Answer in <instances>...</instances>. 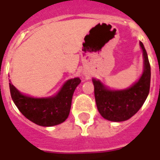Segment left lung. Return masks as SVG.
Masks as SVG:
<instances>
[{
	"mask_svg": "<svg viewBox=\"0 0 160 160\" xmlns=\"http://www.w3.org/2000/svg\"><path fill=\"white\" fill-rule=\"evenodd\" d=\"M143 51L144 72L140 80L129 89L108 90L98 80L93 79L96 106L101 115L108 121L123 122L136 114L145 102L150 90L151 67L147 51Z\"/></svg>",
	"mask_w": 160,
	"mask_h": 160,
	"instance_id": "1",
	"label": "left lung"
}]
</instances>
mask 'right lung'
Masks as SVG:
<instances>
[{
  "label": "right lung",
  "mask_w": 160,
  "mask_h": 160,
  "mask_svg": "<svg viewBox=\"0 0 160 160\" xmlns=\"http://www.w3.org/2000/svg\"><path fill=\"white\" fill-rule=\"evenodd\" d=\"M80 78L70 79L56 96L49 98H32L20 94L9 82L10 94L18 109L26 118L35 124L52 127L64 122L69 116L72 96Z\"/></svg>",
  "instance_id": "add662e5"
}]
</instances>
